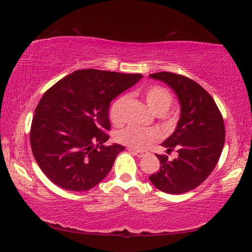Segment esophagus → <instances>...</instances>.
Listing matches in <instances>:
<instances>
[{"label": "esophagus", "instance_id": "34e87169", "mask_svg": "<svg viewBox=\"0 0 252 252\" xmlns=\"http://www.w3.org/2000/svg\"><path fill=\"white\" fill-rule=\"evenodd\" d=\"M128 152L129 153H131L133 154V155H135V156H137V157H143L145 154L143 153V152H139V151H136V149H134V148H128Z\"/></svg>", "mask_w": 252, "mask_h": 252}]
</instances>
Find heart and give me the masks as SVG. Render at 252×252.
Wrapping results in <instances>:
<instances>
[{
    "instance_id": "heart-1",
    "label": "heart",
    "mask_w": 252,
    "mask_h": 252,
    "mask_svg": "<svg viewBox=\"0 0 252 252\" xmlns=\"http://www.w3.org/2000/svg\"><path fill=\"white\" fill-rule=\"evenodd\" d=\"M144 98L149 108L156 114H165L168 110L171 101H173L170 93L165 87L158 85L148 87L144 93ZM126 103L127 97L121 96L110 106L109 118L115 125H121L124 122V108H125ZM116 138L119 143L127 145L130 148L142 151V149L147 148L154 142H156L158 139V134L156 130L151 128L128 126L119 130Z\"/></svg>"
}]
</instances>
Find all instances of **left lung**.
<instances>
[{
	"instance_id": "obj_1",
	"label": "left lung",
	"mask_w": 252,
	"mask_h": 252,
	"mask_svg": "<svg viewBox=\"0 0 252 252\" xmlns=\"http://www.w3.org/2000/svg\"><path fill=\"white\" fill-rule=\"evenodd\" d=\"M149 77L167 84L180 105L176 129L161 144L167 153L176 149L178 157L168 160V157L156 155L160 169L149 180L160 191L188 192L205 182L217 165L224 144L222 116L213 97L192 79L169 72Z\"/></svg>"
}]
</instances>
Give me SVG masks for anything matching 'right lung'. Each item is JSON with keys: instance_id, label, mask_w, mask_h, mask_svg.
<instances>
[{"instance_id": "obj_1", "label": "right lung", "mask_w": 252, "mask_h": 252, "mask_svg": "<svg viewBox=\"0 0 252 252\" xmlns=\"http://www.w3.org/2000/svg\"><path fill=\"white\" fill-rule=\"evenodd\" d=\"M142 74L75 70L44 93L31 126V147L46 177L70 191L100 183L125 147L109 138V106Z\"/></svg>"}]
</instances>
